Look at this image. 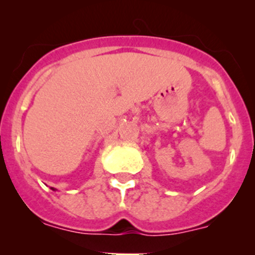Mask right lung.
<instances>
[{
    "label": "right lung",
    "mask_w": 255,
    "mask_h": 255,
    "mask_svg": "<svg viewBox=\"0 0 255 255\" xmlns=\"http://www.w3.org/2000/svg\"><path fill=\"white\" fill-rule=\"evenodd\" d=\"M51 189H53V187H51ZM53 190H54V189H53Z\"/></svg>",
    "instance_id": "obj_1"
}]
</instances>
